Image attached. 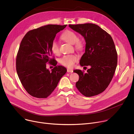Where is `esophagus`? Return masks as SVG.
I'll use <instances>...</instances> for the list:
<instances>
[{
	"label": "esophagus",
	"instance_id": "obj_1",
	"mask_svg": "<svg viewBox=\"0 0 134 134\" xmlns=\"http://www.w3.org/2000/svg\"><path fill=\"white\" fill-rule=\"evenodd\" d=\"M67 72H73V70L71 69H67Z\"/></svg>",
	"mask_w": 134,
	"mask_h": 134
}]
</instances>
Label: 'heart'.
<instances>
[{"mask_svg":"<svg viewBox=\"0 0 134 134\" xmlns=\"http://www.w3.org/2000/svg\"><path fill=\"white\" fill-rule=\"evenodd\" d=\"M61 39L72 45H74L75 49L77 50H82L84 48V43L79 39V36L74 31L70 30L66 31L61 35ZM51 50L52 53L55 55L59 54V46L57 42L53 41L51 45ZM77 57L75 54H67L63 55L60 58L59 63L68 68L72 67L74 64L77 61Z\"/></svg>","mask_w":134,"mask_h":134,"instance_id":"obj_1","label":"heart"}]
</instances>
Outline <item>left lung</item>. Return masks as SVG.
Returning <instances> with one entry per match:
<instances>
[{
  "label": "left lung",
  "mask_w": 134,
  "mask_h": 134,
  "mask_svg": "<svg viewBox=\"0 0 134 134\" xmlns=\"http://www.w3.org/2000/svg\"><path fill=\"white\" fill-rule=\"evenodd\" d=\"M69 26L85 40V51L81 58L80 65L91 67L87 73L80 69L73 71L79 75L76 86L86 97L98 95L109 85L117 66V52L112 38L94 24H70Z\"/></svg>",
  "instance_id": "obj_1"
}]
</instances>
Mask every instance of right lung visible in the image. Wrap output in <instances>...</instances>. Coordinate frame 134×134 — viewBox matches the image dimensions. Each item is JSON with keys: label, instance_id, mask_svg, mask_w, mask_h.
<instances>
[{"label": "right lung", "instance_id": "add662e5", "mask_svg": "<svg viewBox=\"0 0 134 134\" xmlns=\"http://www.w3.org/2000/svg\"><path fill=\"white\" fill-rule=\"evenodd\" d=\"M67 25H47L29 31L21 42L16 56V71L24 88L33 97L47 98L67 72L51 58V45L57 33ZM49 62L55 67L50 71Z\"/></svg>", "mask_w": 134, "mask_h": 134}]
</instances>
